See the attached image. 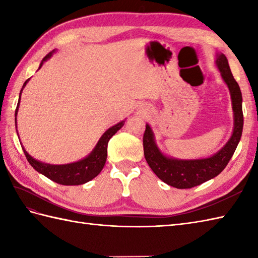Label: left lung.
Masks as SVG:
<instances>
[{"instance_id":"obj_1","label":"left lung","mask_w":258,"mask_h":258,"mask_svg":"<svg viewBox=\"0 0 258 258\" xmlns=\"http://www.w3.org/2000/svg\"><path fill=\"white\" fill-rule=\"evenodd\" d=\"M215 63L231 93L234 112L233 134L221 151L211 157L200 158V160H177V158L167 157L157 147L151 126L146 124L143 136L145 160L156 176L173 187L180 189L191 188L217 176L231 161L242 138L244 124L242 92L231 72L226 56L222 53L217 54Z\"/></svg>"}]
</instances>
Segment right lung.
Wrapping results in <instances>:
<instances>
[{
    "label": "right lung",
    "mask_w": 258,
    "mask_h": 258,
    "mask_svg": "<svg viewBox=\"0 0 258 258\" xmlns=\"http://www.w3.org/2000/svg\"><path fill=\"white\" fill-rule=\"evenodd\" d=\"M54 52H55V50L48 53L47 55L42 59L40 68L38 69H41L43 63H44L46 59L50 58ZM29 80L25 81V83L23 84V87H22V90L20 92L18 106H16V109H15V125H16V115H18L20 100H21V93L23 91L24 86L26 85L27 82H29ZM124 123L125 120H122V122H119L116 125L112 126V127H109L106 132L101 136V139L98 140L96 146L94 147V150L90 153V155H87L85 158H83V160H81L79 162L64 164V165H52V164L42 163L40 161L35 160V158H33L29 153L24 150V147H22V149H23L24 154L27 158V161H29V163L31 164V166L38 173L43 174L47 178L53 180V182L61 185H81V184L90 182L91 179L96 177L97 175L101 173L106 162L108 141L115 133L117 132L118 130L123 127Z\"/></svg>",
    "instance_id": "obj_1"
}]
</instances>
